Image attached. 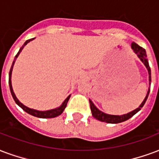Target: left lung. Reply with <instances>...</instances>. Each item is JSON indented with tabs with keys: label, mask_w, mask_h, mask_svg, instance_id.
Listing matches in <instances>:
<instances>
[{
	"label": "left lung",
	"mask_w": 159,
	"mask_h": 159,
	"mask_svg": "<svg viewBox=\"0 0 159 159\" xmlns=\"http://www.w3.org/2000/svg\"><path fill=\"white\" fill-rule=\"evenodd\" d=\"M131 49L134 50V52L136 53L138 58L141 60L142 61V63L145 65V66L147 67L148 70V75H149V84H151V69H150V66H149L148 64V61L147 59V54H146V50L142 48V47L139 46L137 43H131ZM149 92H150V89H148V93H147V96L144 98V100L141 103L137 109H136L133 111L131 112H129L125 115H122V116H112V115H108V114H105V113L102 112L100 111L99 109H98L97 107L95 106L93 103L92 102L91 99H89V103H90V108H91V111H92V115L93 116L96 118L98 120L103 122H106V123H110V124H117V123H120V122L125 121L127 120L130 117H132L134 115H136V113L139 111L140 109H142L143 105L145 104L146 101L148 99V97L149 95Z\"/></svg>",
	"instance_id": "left-lung-1"
}]
</instances>
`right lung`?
<instances>
[{"label": "right lung", "instance_id": "1", "mask_svg": "<svg viewBox=\"0 0 159 159\" xmlns=\"http://www.w3.org/2000/svg\"><path fill=\"white\" fill-rule=\"evenodd\" d=\"M34 39H28V40L26 41L25 43H23V45L21 48H20L19 51L17 53L16 56H15V59H14L13 62H12V65H11V70H10V72H9V87H10V90H11V93L12 95V98H13V99L15 100L16 103H17L18 106H20L22 109L27 112L28 114L29 115H31L33 116H35V117H38V118H55L56 116H60V115H61L62 112L64 111L65 108L66 107V104H67V102L69 100V98H70V95H69L65 101L62 103V104L61 106L59 107V108H56V109H50V110H46V111H39V110H36V109H30V108H28L27 106L25 105H23V103H21L18 99L16 97V95L13 92V89H12V86H11V71H12V68H13V66H14V63H15V61H16V59L17 58V56H19L20 52L22 51L24 46H25L27 43L30 42Z\"/></svg>", "mask_w": 159, "mask_h": 159}]
</instances>
